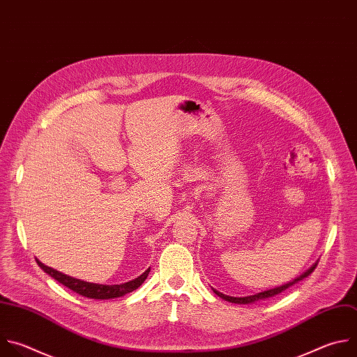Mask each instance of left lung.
I'll list each match as a JSON object with an SVG mask.
<instances>
[{
	"label": "left lung",
	"mask_w": 357,
	"mask_h": 357,
	"mask_svg": "<svg viewBox=\"0 0 357 357\" xmlns=\"http://www.w3.org/2000/svg\"><path fill=\"white\" fill-rule=\"evenodd\" d=\"M317 264H318V260H317V261H315L310 268H307L303 274H300L298 277H296L294 280H291V281H289V282H286V284H282V286H278V287H274V289H270V290H266V291H260V293L253 294V296H246V297H231V296H225V294H222V293L217 291L215 289H212V291L215 293L218 297H221L222 300H225V301H228V303H232V304H253V303L263 301V300L271 298V297H274V296H278L280 293L286 291L287 289L293 287L294 284H297V282H300L301 280H304L305 277H308V275L315 270Z\"/></svg>",
	"instance_id": "1"
}]
</instances>
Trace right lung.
Listing matches in <instances>:
<instances>
[{"label":"right lung","mask_w":357,"mask_h":357,"mask_svg":"<svg viewBox=\"0 0 357 357\" xmlns=\"http://www.w3.org/2000/svg\"><path fill=\"white\" fill-rule=\"evenodd\" d=\"M36 263L39 264V267L47 273L50 277H53L54 280H57L63 286H66L67 289L73 290L75 293L87 297V298H94V300H109V298H118L122 297L128 293H132L133 290H136L137 287L142 286L151 271V267L148 270H145V273H142L140 275H137L135 280L122 282V284H112V286H108V284H96V282H89L80 278H75L70 277L61 271H57L49 266H45L40 260L36 259Z\"/></svg>","instance_id":"right-lung-1"}]
</instances>
